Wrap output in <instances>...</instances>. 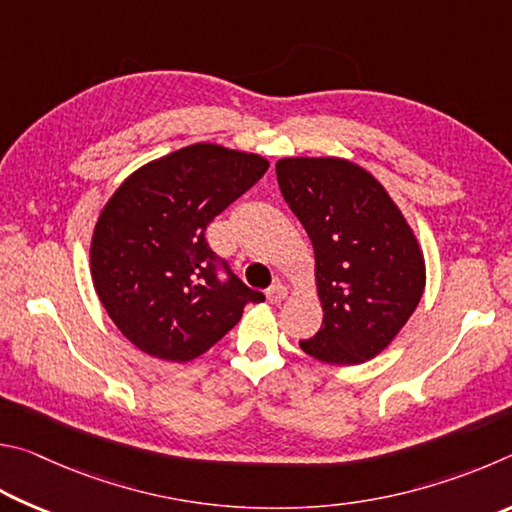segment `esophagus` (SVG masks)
I'll return each mask as SVG.
<instances>
[{
  "mask_svg": "<svg viewBox=\"0 0 512 512\" xmlns=\"http://www.w3.org/2000/svg\"><path fill=\"white\" fill-rule=\"evenodd\" d=\"M267 301L270 303H283L285 299H288V288L281 281H274L270 288H267Z\"/></svg>",
  "mask_w": 512,
  "mask_h": 512,
  "instance_id": "1",
  "label": "esophagus"
}]
</instances>
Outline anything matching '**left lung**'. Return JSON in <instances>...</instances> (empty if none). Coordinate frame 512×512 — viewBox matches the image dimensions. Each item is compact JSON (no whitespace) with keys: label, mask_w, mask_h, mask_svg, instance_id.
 Returning <instances> with one entry per match:
<instances>
[{"label":"left lung","mask_w":512,"mask_h":512,"mask_svg":"<svg viewBox=\"0 0 512 512\" xmlns=\"http://www.w3.org/2000/svg\"><path fill=\"white\" fill-rule=\"evenodd\" d=\"M276 177L315 249L324 310L301 351L337 366L373 360L423 299L427 270L414 229L387 188L348 159L283 157Z\"/></svg>","instance_id":"8db88e82"}]
</instances>
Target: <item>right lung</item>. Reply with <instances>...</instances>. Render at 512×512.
Listing matches in <instances>:
<instances>
[{
	"mask_svg": "<svg viewBox=\"0 0 512 512\" xmlns=\"http://www.w3.org/2000/svg\"><path fill=\"white\" fill-rule=\"evenodd\" d=\"M267 168L256 152L193 143L143 164L107 200L89 272L105 312L141 353L191 362L238 324L247 303L265 301L229 270L218 281L204 231Z\"/></svg>",
	"mask_w": 512,
	"mask_h": 512,
	"instance_id": "1",
	"label": "right lung"
}]
</instances>
